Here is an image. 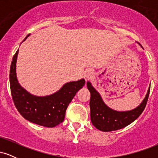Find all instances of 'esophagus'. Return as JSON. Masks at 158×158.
<instances>
[{"instance_id": "obj_1", "label": "esophagus", "mask_w": 158, "mask_h": 158, "mask_svg": "<svg viewBox=\"0 0 158 158\" xmlns=\"http://www.w3.org/2000/svg\"><path fill=\"white\" fill-rule=\"evenodd\" d=\"M92 76H93V72L90 70H88L84 73V78L85 80H89L90 79H91Z\"/></svg>"}]
</instances>
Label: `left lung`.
<instances>
[{
    "label": "left lung",
    "mask_w": 158,
    "mask_h": 158,
    "mask_svg": "<svg viewBox=\"0 0 158 158\" xmlns=\"http://www.w3.org/2000/svg\"><path fill=\"white\" fill-rule=\"evenodd\" d=\"M87 87L90 93V108L91 123L97 129L106 132L121 129L138 118L146 108L150 92L149 88L143 102L135 109L128 111H117L112 110L105 104L99 94L89 81L87 82Z\"/></svg>",
    "instance_id": "obj_1"
}]
</instances>
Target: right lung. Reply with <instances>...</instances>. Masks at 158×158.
Listing matches in <instances>:
<instances>
[{"label":"right lung","instance_id":"add662e5","mask_svg":"<svg viewBox=\"0 0 158 158\" xmlns=\"http://www.w3.org/2000/svg\"><path fill=\"white\" fill-rule=\"evenodd\" d=\"M18 54L19 50L12 58L10 71L11 94L16 108L23 118L32 123L48 128L58 126L64 121L67 108L77 92L85 85V79L66 83L59 91L52 95L47 97L32 95L18 82L16 77Z\"/></svg>","mask_w":158,"mask_h":158}]
</instances>
